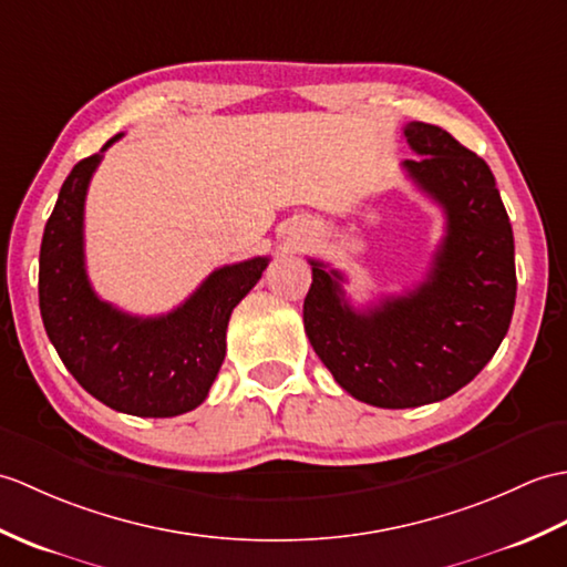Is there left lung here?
<instances>
[{"label": "left lung", "instance_id": "1", "mask_svg": "<svg viewBox=\"0 0 567 567\" xmlns=\"http://www.w3.org/2000/svg\"><path fill=\"white\" fill-rule=\"evenodd\" d=\"M420 154L403 168L444 209L446 234L425 282L354 309L343 272L311 262L305 331L350 396L377 408H415L452 396L491 362L517 297L515 236L495 176L446 130L408 123Z\"/></svg>", "mask_w": 567, "mask_h": 567}]
</instances>
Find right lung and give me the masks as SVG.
<instances>
[{
  "label": "right lung",
  "mask_w": 567,
  "mask_h": 567,
  "mask_svg": "<svg viewBox=\"0 0 567 567\" xmlns=\"http://www.w3.org/2000/svg\"><path fill=\"white\" fill-rule=\"evenodd\" d=\"M121 137L64 178L43 231L38 299L50 343L91 396L127 415L174 417L207 399L227 352L229 316L270 258L217 268L162 316L144 319L99 299L84 266V200L103 152Z\"/></svg>",
  "instance_id": "1"
}]
</instances>
